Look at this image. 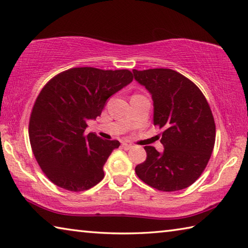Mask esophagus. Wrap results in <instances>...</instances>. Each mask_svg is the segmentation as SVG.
<instances>
[{"label":"esophagus","mask_w":248,"mask_h":248,"mask_svg":"<svg viewBox=\"0 0 248 248\" xmlns=\"http://www.w3.org/2000/svg\"><path fill=\"white\" fill-rule=\"evenodd\" d=\"M121 147H123L124 150L128 151V150H130V148L132 147V145H131V144H128V143H123V144H121Z\"/></svg>","instance_id":"34e87169"}]
</instances>
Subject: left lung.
I'll return each instance as SVG.
<instances>
[{
	"instance_id": "8db88e82",
	"label": "left lung",
	"mask_w": 248,
	"mask_h": 248,
	"mask_svg": "<svg viewBox=\"0 0 248 248\" xmlns=\"http://www.w3.org/2000/svg\"><path fill=\"white\" fill-rule=\"evenodd\" d=\"M133 75L152 94L154 124L165 128L164 152L144 147L146 159L136 173L156 190H183L201 177L214 150L216 124L208 102L195 83L172 69H133Z\"/></svg>"
}]
</instances>
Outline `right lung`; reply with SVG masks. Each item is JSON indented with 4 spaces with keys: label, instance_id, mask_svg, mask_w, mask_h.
I'll return each mask as SVG.
<instances>
[{
    "label": "right lung",
    "instance_id": "1",
    "mask_svg": "<svg viewBox=\"0 0 248 248\" xmlns=\"http://www.w3.org/2000/svg\"><path fill=\"white\" fill-rule=\"evenodd\" d=\"M132 80L128 69L77 67L44 85L31 111L29 139L49 181L71 192L89 190L102 181L103 167L120 143L85 134L87 121L100 116L108 97Z\"/></svg>",
    "mask_w": 248,
    "mask_h": 248
}]
</instances>
